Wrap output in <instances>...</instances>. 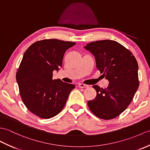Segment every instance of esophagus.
I'll return each instance as SVG.
<instances>
[{
	"label": "esophagus",
	"mask_w": 150,
	"mask_h": 150,
	"mask_svg": "<svg viewBox=\"0 0 150 150\" xmlns=\"http://www.w3.org/2000/svg\"><path fill=\"white\" fill-rule=\"evenodd\" d=\"M79 87L81 88H88L89 86H88L86 84H84L80 83L79 84Z\"/></svg>",
	"instance_id": "34e87169"
}]
</instances>
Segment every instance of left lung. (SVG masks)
Here are the masks:
<instances>
[{"instance_id":"1","label":"left lung","mask_w":150,"mask_h":150,"mask_svg":"<svg viewBox=\"0 0 150 150\" xmlns=\"http://www.w3.org/2000/svg\"><path fill=\"white\" fill-rule=\"evenodd\" d=\"M84 48L94 55L97 69L110 82L105 89L93 86L97 96L88 102V107L97 117L112 119L126 109L137 90L138 63L131 52L114 40L91 42Z\"/></svg>"}]
</instances>
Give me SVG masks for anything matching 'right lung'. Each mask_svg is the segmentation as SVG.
Returning a JSON list of instances; mask_svg holds the SVG:
<instances>
[{
    "label": "right lung",
    "instance_id": "1",
    "mask_svg": "<svg viewBox=\"0 0 150 150\" xmlns=\"http://www.w3.org/2000/svg\"><path fill=\"white\" fill-rule=\"evenodd\" d=\"M75 42L57 39L37 41L25 52L16 74L22 101L42 119L57 115L65 106L75 85L53 80V71L62 65L66 50Z\"/></svg>",
    "mask_w": 150,
    "mask_h": 150
}]
</instances>
